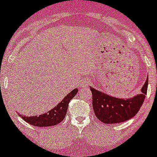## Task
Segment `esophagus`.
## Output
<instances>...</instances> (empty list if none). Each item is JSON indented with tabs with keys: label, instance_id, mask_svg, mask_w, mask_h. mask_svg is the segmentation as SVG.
I'll use <instances>...</instances> for the list:
<instances>
[{
	"label": "esophagus",
	"instance_id": "34e87169",
	"mask_svg": "<svg viewBox=\"0 0 157 157\" xmlns=\"http://www.w3.org/2000/svg\"><path fill=\"white\" fill-rule=\"evenodd\" d=\"M90 81L88 80H83V85H82V86H88V85H90Z\"/></svg>",
	"mask_w": 157,
	"mask_h": 157
}]
</instances>
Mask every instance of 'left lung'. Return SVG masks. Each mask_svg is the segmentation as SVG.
<instances>
[{
    "instance_id": "left-lung-1",
    "label": "left lung",
    "mask_w": 157,
    "mask_h": 157,
    "mask_svg": "<svg viewBox=\"0 0 157 157\" xmlns=\"http://www.w3.org/2000/svg\"><path fill=\"white\" fill-rule=\"evenodd\" d=\"M148 77L141 89V94L130 99L112 97L90 87L92 92V103L96 117L104 124H118L134 117L144 103L147 93Z\"/></svg>"
}]
</instances>
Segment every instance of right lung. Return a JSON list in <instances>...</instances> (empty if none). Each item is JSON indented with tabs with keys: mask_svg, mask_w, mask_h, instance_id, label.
<instances>
[{
	"mask_svg": "<svg viewBox=\"0 0 157 157\" xmlns=\"http://www.w3.org/2000/svg\"><path fill=\"white\" fill-rule=\"evenodd\" d=\"M77 92H78V89L73 90L55 107L51 109L48 113L40 114L38 117L37 116H33V117L20 116L29 124L36 126V127H44L57 125L64 119L70 101L75 97Z\"/></svg>",
	"mask_w": 157,
	"mask_h": 157,
	"instance_id": "1",
	"label": "right lung"
}]
</instances>
